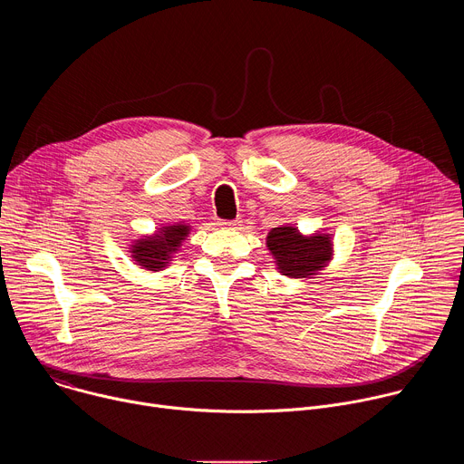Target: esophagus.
Here are the masks:
<instances>
[{"mask_svg":"<svg viewBox=\"0 0 464 464\" xmlns=\"http://www.w3.org/2000/svg\"><path fill=\"white\" fill-rule=\"evenodd\" d=\"M240 224H242V220H238V218H237V220H220V222H218L220 227H229V229H235V227H238Z\"/></svg>","mask_w":464,"mask_h":464,"instance_id":"esophagus-1","label":"esophagus"}]
</instances>
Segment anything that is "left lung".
Wrapping results in <instances>:
<instances>
[{"mask_svg": "<svg viewBox=\"0 0 464 464\" xmlns=\"http://www.w3.org/2000/svg\"><path fill=\"white\" fill-rule=\"evenodd\" d=\"M266 242L286 277L312 276L333 255V244L326 235L304 238L294 227H274Z\"/></svg>", "mask_w": 464, "mask_h": 464, "instance_id": "1", "label": "left lung"}]
</instances>
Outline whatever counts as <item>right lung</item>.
Instances as JSON below:
<instances>
[{"label": "right lung", "instance_id": "1", "mask_svg": "<svg viewBox=\"0 0 464 464\" xmlns=\"http://www.w3.org/2000/svg\"><path fill=\"white\" fill-rule=\"evenodd\" d=\"M163 233L156 235L154 238H141L136 247H134V258L140 262V266L147 270H160L163 268L170 251H176L183 237L187 235L188 227L187 226H170L161 229Z\"/></svg>", "mask_w": 464, "mask_h": 464}]
</instances>
